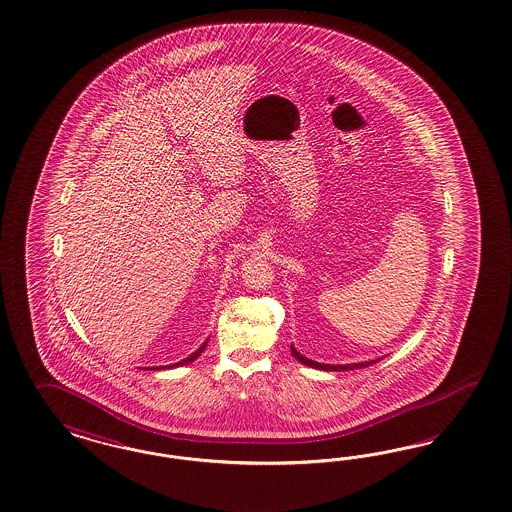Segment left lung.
I'll return each instance as SVG.
<instances>
[{"mask_svg": "<svg viewBox=\"0 0 512 512\" xmlns=\"http://www.w3.org/2000/svg\"><path fill=\"white\" fill-rule=\"evenodd\" d=\"M290 351H292L294 359L300 360V362L305 364V366H311V368H317V370H326V372H343V370H357V368H366V366H372V364H376V362L379 360H366V362H353V364H321V362H315V360L307 359V357L300 355V353L296 351V347H294V345H290Z\"/></svg>", "mask_w": 512, "mask_h": 512, "instance_id": "1", "label": "left lung"}]
</instances>
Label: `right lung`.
<instances>
[{"label":"right lung","instance_id":"add662e5","mask_svg":"<svg viewBox=\"0 0 512 512\" xmlns=\"http://www.w3.org/2000/svg\"><path fill=\"white\" fill-rule=\"evenodd\" d=\"M207 343H209V340L205 341L195 353H191L190 357L188 359L180 360V362H174V364H169V366H163V368H176V366H184V364H190V362H193V360L197 359L203 351H205V347H207ZM163 368H153V370H163Z\"/></svg>","mask_w":512,"mask_h":512}]
</instances>
